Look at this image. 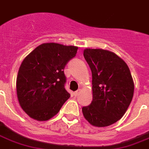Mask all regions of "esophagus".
<instances>
[{"label": "esophagus", "mask_w": 149, "mask_h": 149, "mask_svg": "<svg viewBox=\"0 0 149 149\" xmlns=\"http://www.w3.org/2000/svg\"><path fill=\"white\" fill-rule=\"evenodd\" d=\"M80 91H81V90L79 89L78 91H75L74 92V95L75 96H78V95H79V93H80Z\"/></svg>", "instance_id": "1"}]
</instances>
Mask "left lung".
<instances>
[{
    "instance_id": "left-lung-1",
    "label": "left lung",
    "mask_w": 149,
    "mask_h": 149,
    "mask_svg": "<svg viewBox=\"0 0 149 149\" xmlns=\"http://www.w3.org/2000/svg\"><path fill=\"white\" fill-rule=\"evenodd\" d=\"M84 56L92 72L93 101L82 108L90 124L105 127L120 120L132 101L134 84L127 63L114 52L86 48Z\"/></svg>"
}]
</instances>
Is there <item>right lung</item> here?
<instances>
[{
    "label": "right lung",
    "mask_w": 149,
    "mask_h": 149,
    "mask_svg": "<svg viewBox=\"0 0 149 149\" xmlns=\"http://www.w3.org/2000/svg\"><path fill=\"white\" fill-rule=\"evenodd\" d=\"M77 49L72 45L44 43L23 59L16 79L17 97L29 117L47 121L70 98L64 87V68Z\"/></svg>",
    "instance_id": "add662e5"
}]
</instances>
